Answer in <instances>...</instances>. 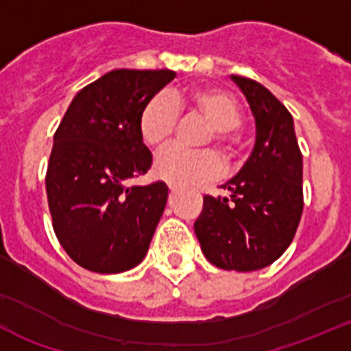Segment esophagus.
Segmentation results:
<instances>
[{"label":"esophagus","instance_id":"34e87169","mask_svg":"<svg viewBox=\"0 0 351 351\" xmlns=\"http://www.w3.org/2000/svg\"><path fill=\"white\" fill-rule=\"evenodd\" d=\"M169 191L175 192V191H176V185H173V183H169Z\"/></svg>","mask_w":351,"mask_h":351}]
</instances>
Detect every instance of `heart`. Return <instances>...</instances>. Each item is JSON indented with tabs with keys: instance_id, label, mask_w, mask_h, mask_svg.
<instances>
[{
	"instance_id": "heart-1",
	"label": "heart",
	"mask_w": 351,
	"mask_h": 351,
	"mask_svg": "<svg viewBox=\"0 0 351 351\" xmlns=\"http://www.w3.org/2000/svg\"><path fill=\"white\" fill-rule=\"evenodd\" d=\"M192 108L215 128V140L220 145H232L230 129L241 122V108L238 101L219 89H194L185 94H173L171 97L156 96L148 101L140 113L138 129L145 145L160 148L171 140L175 132L178 110ZM156 175L173 185H192L215 178L222 171V159L211 150L191 152L182 147H169L157 156Z\"/></svg>"
}]
</instances>
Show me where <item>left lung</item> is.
I'll list each match as a JSON object with an SVG mask.
<instances>
[{"label":"left lung","instance_id":"obj_1","mask_svg":"<svg viewBox=\"0 0 351 351\" xmlns=\"http://www.w3.org/2000/svg\"><path fill=\"white\" fill-rule=\"evenodd\" d=\"M255 119V145L229 197L204 195L194 230L204 257L220 269L257 271L282 257L302 215V156L289 110L258 82L230 75Z\"/></svg>","mask_w":351,"mask_h":351}]
</instances>
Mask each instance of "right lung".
<instances>
[{"label": "right lung", "mask_w": 351, "mask_h": 351, "mask_svg": "<svg viewBox=\"0 0 351 351\" xmlns=\"http://www.w3.org/2000/svg\"><path fill=\"white\" fill-rule=\"evenodd\" d=\"M175 77L171 69H113L73 97L53 134L45 178L52 226L85 269L124 273L147 255L169 189L125 182L152 166L138 121Z\"/></svg>", "instance_id": "right-lung-1"}]
</instances>
